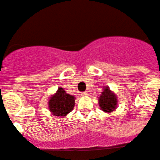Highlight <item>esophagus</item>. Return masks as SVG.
Here are the masks:
<instances>
[{
  "label": "esophagus",
  "mask_w": 160,
  "mask_h": 160,
  "mask_svg": "<svg viewBox=\"0 0 160 160\" xmlns=\"http://www.w3.org/2000/svg\"><path fill=\"white\" fill-rule=\"evenodd\" d=\"M81 95L82 96H87V95H88V92H83L81 93Z\"/></svg>",
  "instance_id": "34e87169"
}]
</instances>
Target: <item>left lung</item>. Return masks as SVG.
<instances>
[{
  "label": "left lung",
  "instance_id": "1",
  "mask_svg": "<svg viewBox=\"0 0 160 160\" xmlns=\"http://www.w3.org/2000/svg\"><path fill=\"white\" fill-rule=\"evenodd\" d=\"M98 99L100 109L106 113H111L117 108L118 98L108 86H104L103 91Z\"/></svg>",
  "mask_w": 160,
  "mask_h": 160
}]
</instances>
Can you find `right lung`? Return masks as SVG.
Here are the masks:
<instances>
[{
    "mask_svg": "<svg viewBox=\"0 0 160 160\" xmlns=\"http://www.w3.org/2000/svg\"><path fill=\"white\" fill-rule=\"evenodd\" d=\"M75 106V96L67 94L62 88L50 97L48 107L51 114L57 117H65L73 110Z\"/></svg>",
    "mask_w": 160,
    "mask_h": 160,
    "instance_id": "1",
    "label": "right lung"
}]
</instances>
